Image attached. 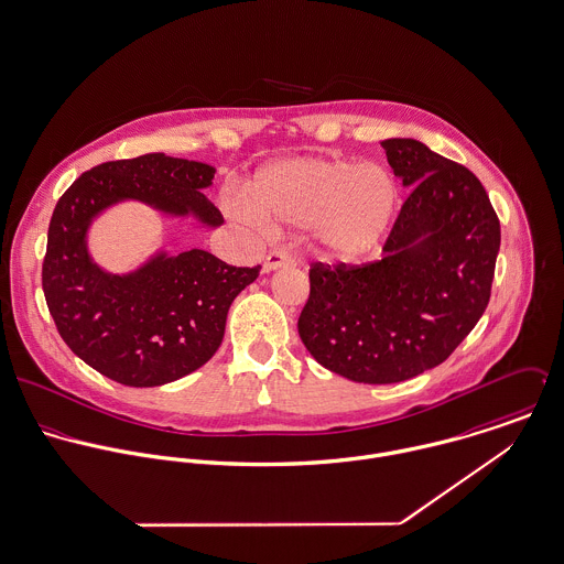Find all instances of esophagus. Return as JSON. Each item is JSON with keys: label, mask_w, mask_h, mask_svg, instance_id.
Returning <instances> with one entry per match:
<instances>
[{"label": "esophagus", "mask_w": 564, "mask_h": 564, "mask_svg": "<svg viewBox=\"0 0 564 564\" xmlns=\"http://www.w3.org/2000/svg\"><path fill=\"white\" fill-rule=\"evenodd\" d=\"M294 263V257L288 252V250H281V248H274L265 254L263 259V272H272L276 268H283V265H292Z\"/></svg>", "instance_id": "esophagus-1"}]
</instances>
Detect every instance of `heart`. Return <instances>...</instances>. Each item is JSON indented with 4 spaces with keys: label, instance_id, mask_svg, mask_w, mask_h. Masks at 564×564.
<instances>
[{
    "label": "heart",
    "instance_id": "heart-1",
    "mask_svg": "<svg viewBox=\"0 0 564 564\" xmlns=\"http://www.w3.org/2000/svg\"><path fill=\"white\" fill-rule=\"evenodd\" d=\"M399 181L377 161L299 156L265 165L246 203L268 226H314L323 250L355 261L379 246L399 209Z\"/></svg>",
    "mask_w": 564,
    "mask_h": 564
}]
</instances>
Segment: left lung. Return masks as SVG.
<instances>
[{"label":"left lung","mask_w":564,"mask_h":564,"mask_svg":"<svg viewBox=\"0 0 564 564\" xmlns=\"http://www.w3.org/2000/svg\"><path fill=\"white\" fill-rule=\"evenodd\" d=\"M412 187L379 261L312 263L299 336L312 357L357 383H397L438 364L490 301L499 218L479 178L416 139L381 141Z\"/></svg>","instance_id":"left-lung-1"}]
</instances>
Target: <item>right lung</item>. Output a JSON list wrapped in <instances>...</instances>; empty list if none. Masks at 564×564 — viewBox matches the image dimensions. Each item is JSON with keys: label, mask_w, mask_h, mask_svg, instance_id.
Returning <instances> with one entry per match:
<instances>
[{"label": "right lung", "mask_w": 564, "mask_h": 564, "mask_svg": "<svg viewBox=\"0 0 564 564\" xmlns=\"http://www.w3.org/2000/svg\"><path fill=\"white\" fill-rule=\"evenodd\" d=\"M214 174L207 163L154 152L85 172L56 203L41 272L47 310L65 344L117 383L154 388L207 364L225 338L230 303L261 265L235 268L192 248L109 274L89 257V225L119 200L223 225L220 209L200 192Z\"/></svg>", "instance_id": "add662e5"}]
</instances>
